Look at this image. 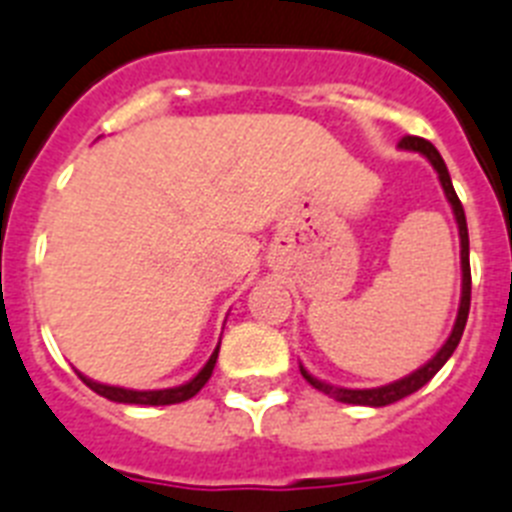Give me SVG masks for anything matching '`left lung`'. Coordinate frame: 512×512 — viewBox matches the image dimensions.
<instances>
[{"instance_id": "1", "label": "left lung", "mask_w": 512, "mask_h": 512, "mask_svg": "<svg viewBox=\"0 0 512 512\" xmlns=\"http://www.w3.org/2000/svg\"><path fill=\"white\" fill-rule=\"evenodd\" d=\"M400 149H407V152H421L426 160L434 165V170L439 173V181H442V189H444V197L447 202L452 205V213H455V220H458V234H460V268H463V294H460V307H458V318H455V326H452V334L447 336V342L442 344V350L436 352L431 357L429 363L413 371L410 376L400 378V381H392V384L386 386H378V389H344V386H331L321 378L310 376V373L299 365V371L305 376V381L313 389L318 392L328 394V397H334L336 402H347V405H368V407H384V405H392V402L402 400L407 394L418 392L423 384H429L431 378L439 373L450 355L455 352V347L460 344V336H463V328L465 321H468V310H471V260H468V223H465V213H463V205H460L458 194H455V186H452V178L447 173V165H444L442 155L436 152V147L431 141L426 139H418V136H405L400 141Z\"/></svg>"}]
</instances>
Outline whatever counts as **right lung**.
<instances>
[{
    "label": "right lung",
    "instance_id": "right-lung-1",
    "mask_svg": "<svg viewBox=\"0 0 512 512\" xmlns=\"http://www.w3.org/2000/svg\"><path fill=\"white\" fill-rule=\"evenodd\" d=\"M218 350L220 344L215 347V352L210 355V360L205 363V368L197 373V376L191 378V381H186V384L181 386H173V389H155V392H136V389H123V386H107V384H99V381H91V378H86L83 373H78L81 376V381L86 386H89L91 392L102 394V397H107V400L112 402H123V405H176V402H186L191 400L194 394L202 389V386L207 384V378L213 376V368H215V360H218Z\"/></svg>",
    "mask_w": 512,
    "mask_h": 512
}]
</instances>
